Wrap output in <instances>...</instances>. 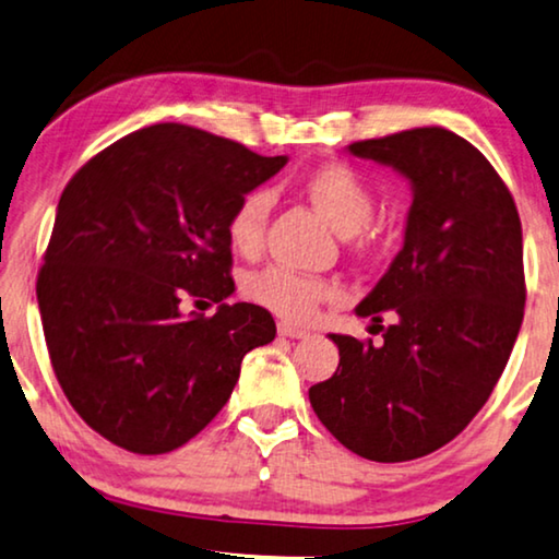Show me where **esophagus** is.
<instances>
[{
  "mask_svg": "<svg viewBox=\"0 0 559 559\" xmlns=\"http://www.w3.org/2000/svg\"><path fill=\"white\" fill-rule=\"evenodd\" d=\"M277 330H280L282 337H289V340H302V337H307V334H309L307 330L297 328V324H289V322H280Z\"/></svg>",
  "mask_w": 559,
  "mask_h": 559,
  "instance_id": "34e87169",
  "label": "esophagus"
}]
</instances>
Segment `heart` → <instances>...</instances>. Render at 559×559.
I'll return each mask as SVG.
<instances>
[{"label":"heart","instance_id":"heart-1","mask_svg":"<svg viewBox=\"0 0 559 559\" xmlns=\"http://www.w3.org/2000/svg\"><path fill=\"white\" fill-rule=\"evenodd\" d=\"M302 187L309 202L324 214V219L340 235H355L374 212L372 185L345 162H328V165L314 167L305 177ZM270 207L272 194L267 190H250L231 207L227 235L239 252L252 254L260 250ZM245 292L252 302L267 307L287 320H307L317 305L332 295V285L292 267L272 264V267L250 274L245 282Z\"/></svg>","mask_w":559,"mask_h":559}]
</instances>
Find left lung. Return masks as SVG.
Returning <instances> with one entry per match:
<instances>
[{"mask_svg": "<svg viewBox=\"0 0 559 559\" xmlns=\"http://www.w3.org/2000/svg\"><path fill=\"white\" fill-rule=\"evenodd\" d=\"M355 157L412 185L405 245L355 312L382 345L330 334L340 367L309 388L320 423L359 457L407 462L440 450L500 380L525 314L522 225L485 154L442 127L355 142Z\"/></svg>", "mask_w": 559, "mask_h": 559, "instance_id": "left-lung-1", "label": "left lung"}]
</instances>
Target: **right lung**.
I'll list each match as a JSON object with an SVG mask.
<instances>
[{"label":"right lung","mask_w":559,"mask_h":559,"mask_svg":"<svg viewBox=\"0 0 559 559\" xmlns=\"http://www.w3.org/2000/svg\"><path fill=\"white\" fill-rule=\"evenodd\" d=\"M287 165L187 124H152L92 157L64 187L37 277L59 388L94 432L165 454L227 405L239 365L277 334L235 292L227 219ZM218 305L182 318L181 299Z\"/></svg>","instance_id":"obj_1"}]
</instances>
